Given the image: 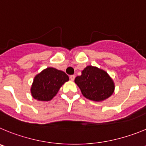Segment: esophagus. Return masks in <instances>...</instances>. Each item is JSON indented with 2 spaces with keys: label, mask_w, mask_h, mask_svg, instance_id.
<instances>
[{
  "label": "esophagus",
  "mask_w": 146,
  "mask_h": 146,
  "mask_svg": "<svg viewBox=\"0 0 146 146\" xmlns=\"http://www.w3.org/2000/svg\"><path fill=\"white\" fill-rule=\"evenodd\" d=\"M75 78H76V76H75V75H71V76H70V78L71 81H74Z\"/></svg>",
  "instance_id": "34e87169"
}]
</instances>
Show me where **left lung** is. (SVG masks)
Segmentation results:
<instances>
[{"mask_svg": "<svg viewBox=\"0 0 146 146\" xmlns=\"http://www.w3.org/2000/svg\"><path fill=\"white\" fill-rule=\"evenodd\" d=\"M75 83L85 98L96 102L110 98L115 89L113 81L107 72L92 65L82 70L81 76L75 78Z\"/></svg>", "mask_w": 146, "mask_h": 146, "instance_id": "left-lung-1", "label": "left lung"}]
</instances>
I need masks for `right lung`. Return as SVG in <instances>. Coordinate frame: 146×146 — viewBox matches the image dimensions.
Segmentation results:
<instances>
[{
    "mask_svg": "<svg viewBox=\"0 0 146 146\" xmlns=\"http://www.w3.org/2000/svg\"><path fill=\"white\" fill-rule=\"evenodd\" d=\"M68 80L69 77L65 72L47 68L35 76L31 89V94L37 100L49 101Z\"/></svg>",
    "mask_w": 146,
    "mask_h": 146,
    "instance_id": "obj_1",
    "label": "right lung"
}]
</instances>
